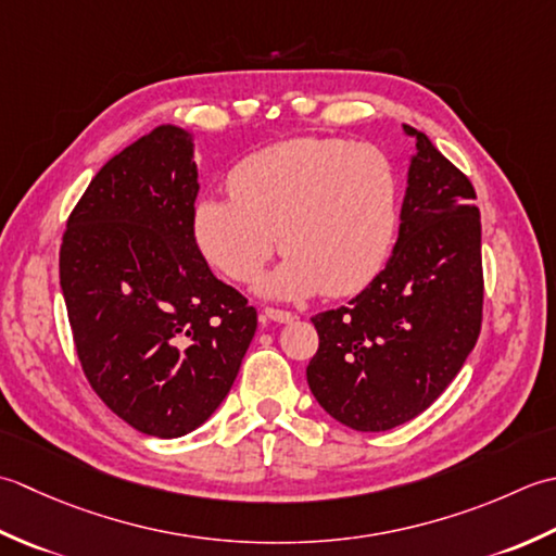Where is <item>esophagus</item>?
<instances>
[{
    "label": "esophagus",
    "mask_w": 556,
    "mask_h": 556,
    "mask_svg": "<svg viewBox=\"0 0 556 556\" xmlns=\"http://www.w3.org/2000/svg\"><path fill=\"white\" fill-rule=\"evenodd\" d=\"M264 319H270V321H276V324H290V321H294V314L286 312V309L266 307L264 309Z\"/></svg>",
    "instance_id": "obj_1"
}]
</instances>
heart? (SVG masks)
I'll return each mask as SVG.
<instances>
[{"instance_id": "1", "label": "heart", "mask_w": 556, "mask_h": 556, "mask_svg": "<svg viewBox=\"0 0 556 556\" xmlns=\"http://www.w3.org/2000/svg\"><path fill=\"white\" fill-rule=\"evenodd\" d=\"M228 187L232 199L197 201L194 237L230 280H252L278 235L288 258L258 286L270 298L319 290L343 298L387 264L399 228V177L377 146L300 136L247 155Z\"/></svg>"}]
</instances>
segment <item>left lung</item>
<instances>
[{
	"label": "left lung",
	"mask_w": 556,
	"mask_h": 556,
	"mask_svg": "<svg viewBox=\"0 0 556 556\" xmlns=\"http://www.w3.org/2000/svg\"><path fill=\"white\" fill-rule=\"evenodd\" d=\"M407 165L401 228L387 266L348 307L316 314L307 383L357 432H387L432 405L478 343L480 208L470 179L422 131Z\"/></svg>",
	"instance_id": "obj_1"
}]
</instances>
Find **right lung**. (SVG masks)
Wrapping results in <instances>:
<instances>
[{"mask_svg":"<svg viewBox=\"0 0 556 556\" xmlns=\"http://www.w3.org/2000/svg\"><path fill=\"white\" fill-rule=\"evenodd\" d=\"M194 134L161 124L100 167L66 223L60 286L84 374L139 432H194L230 393L256 309L194 237Z\"/></svg>","mask_w":556,"mask_h":556,"instance_id":"right-lung-1","label":"right lung"}]
</instances>
